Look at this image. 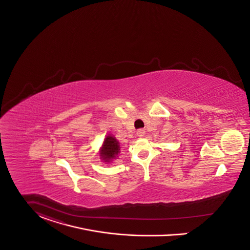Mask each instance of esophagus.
I'll return each instance as SVG.
<instances>
[{
    "instance_id": "1",
    "label": "esophagus",
    "mask_w": 250,
    "mask_h": 250,
    "mask_svg": "<svg viewBox=\"0 0 250 250\" xmlns=\"http://www.w3.org/2000/svg\"><path fill=\"white\" fill-rule=\"evenodd\" d=\"M136 135H137L138 137H143V136L145 135V131L142 130V129H140V130H138V131L136 132Z\"/></svg>"
}]
</instances>
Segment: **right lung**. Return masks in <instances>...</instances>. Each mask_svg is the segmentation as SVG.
Wrapping results in <instances>:
<instances>
[{"label":"right lung","mask_w":250,"mask_h":250,"mask_svg":"<svg viewBox=\"0 0 250 250\" xmlns=\"http://www.w3.org/2000/svg\"><path fill=\"white\" fill-rule=\"evenodd\" d=\"M121 152L119 141L112 133H108L100 148V160L105 164H113Z\"/></svg>","instance_id":"right-lung-1"}]
</instances>
